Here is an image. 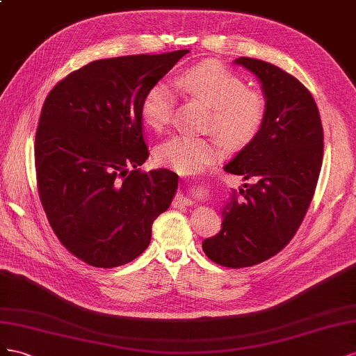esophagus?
Listing matches in <instances>:
<instances>
[{"instance_id":"34e87169","label":"esophagus","mask_w":356,"mask_h":356,"mask_svg":"<svg viewBox=\"0 0 356 356\" xmlns=\"http://www.w3.org/2000/svg\"><path fill=\"white\" fill-rule=\"evenodd\" d=\"M175 206H194V201H192L188 197H185V195L179 194L175 200Z\"/></svg>"}]
</instances>
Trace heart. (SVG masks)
I'll return each instance as SVG.
<instances>
[{
  "label": "heart",
  "instance_id": "heart-1",
  "mask_svg": "<svg viewBox=\"0 0 356 356\" xmlns=\"http://www.w3.org/2000/svg\"><path fill=\"white\" fill-rule=\"evenodd\" d=\"M181 90L197 97L213 108L211 127L229 145H245L258 134L267 113V101L257 90L248 89L245 79L220 64L204 63L192 67L177 80ZM175 95L158 82L141 101L140 113L154 131L164 128L172 115ZM218 137L176 134L156 147L155 158L161 165L188 172L216 159L220 154Z\"/></svg>",
  "mask_w": 356,
  "mask_h": 356
}]
</instances>
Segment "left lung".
<instances>
[{"label": "left lung", "mask_w": 356, "mask_h": 356, "mask_svg": "<svg viewBox=\"0 0 356 356\" xmlns=\"http://www.w3.org/2000/svg\"><path fill=\"white\" fill-rule=\"evenodd\" d=\"M234 64L258 77L267 113L258 134L223 167L250 184L232 191L222 228L202 250L219 266L243 268L277 255L296 236L319 179L323 129L300 80L266 60L241 56Z\"/></svg>", "instance_id": "8db88e82"}]
</instances>
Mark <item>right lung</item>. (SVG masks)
<instances>
[{
  "instance_id": "obj_1",
  "label": "right lung",
  "mask_w": 356,
  "mask_h": 356,
  "mask_svg": "<svg viewBox=\"0 0 356 356\" xmlns=\"http://www.w3.org/2000/svg\"><path fill=\"white\" fill-rule=\"evenodd\" d=\"M188 52L98 59L44 99L35 133L40 200L59 241L89 266L113 268L141 255L176 194V172L138 168L149 158L140 107Z\"/></svg>"
}]
</instances>
